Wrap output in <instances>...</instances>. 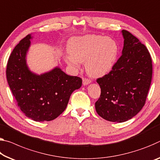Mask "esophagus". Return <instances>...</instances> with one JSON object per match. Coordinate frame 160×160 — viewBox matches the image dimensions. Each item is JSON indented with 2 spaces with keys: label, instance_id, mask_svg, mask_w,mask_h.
Listing matches in <instances>:
<instances>
[{
  "label": "esophagus",
  "instance_id": "obj_1",
  "mask_svg": "<svg viewBox=\"0 0 160 160\" xmlns=\"http://www.w3.org/2000/svg\"><path fill=\"white\" fill-rule=\"evenodd\" d=\"M91 82V80L90 79H88V78H83L82 79V83L84 85H87L88 84H90Z\"/></svg>",
  "mask_w": 160,
  "mask_h": 160
}]
</instances>
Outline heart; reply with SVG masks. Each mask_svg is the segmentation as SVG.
Returning a JSON list of instances; mask_svg holds the SVG:
<instances>
[{
	"mask_svg": "<svg viewBox=\"0 0 160 160\" xmlns=\"http://www.w3.org/2000/svg\"><path fill=\"white\" fill-rule=\"evenodd\" d=\"M70 54L65 60L77 67L79 62H85V68L90 75L99 77L110 72L118 58L119 48L115 40L100 35H86L70 40Z\"/></svg>",
	"mask_w": 160,
	"mask_h": 160,
	"instance_id": "1",
	"label": "heart"
}]
</instances>
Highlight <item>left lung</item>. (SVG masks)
<instances>
[{
	"label": "left lung",
	"instance_id": "left-lung-1",
	"mask_svg": "<svg viewBox=\"0 0 160 160\" xmlns=\"http://www.w3.org/2000/svg\"><path fill=\"white\" fill-rule=\"evenodd\" d=\"M122 32V54L110 72L97 79L101 94L95 102L101 118L117 122L130 120L142 110L152 77L148 48L128 30Z\"/></svg>",
	"mask_w": 160,
	"mask_h": 160
}]
</instances>
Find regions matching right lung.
Segmentation results:
<instances>
[{"label": "right lung", "mask_w": 160, "mask_h": 160, "mask_svg": "<svg viewBox=\"0 0 160 160\" xmlns=\"http://www.w3.org/2000/svg\"><path fill=\"white\" fill-rule=\"evenodd\" d=\"M31 35L22 39L12 50L7 63L6 78L19 108L36 122L50 121L66 108L71 94L79 89L82 80L70 76L59 68L40 75L30 72L26 54Z\"/></svg>", "instance_id": "obj_1"}]
</instances>
